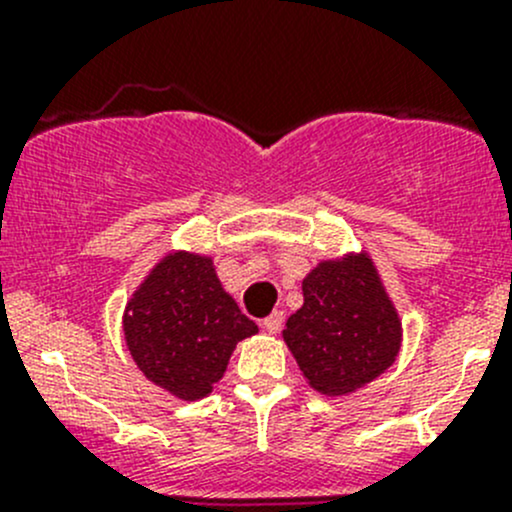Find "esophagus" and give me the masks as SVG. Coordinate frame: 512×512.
Listing matches in <instances>:
<instances>
[{
    "instance_id": "1",
    "label": "esophagus",
    "mask_w": 512,
    "mask_h": 512,
    "mask_svg": "<svg viewBox=\"0 0 512 512\" xmlns=\"http://www.w3.org/2000/svg\"><path fill=\"white\" fill-rule=\"evenodd\" d=\"M282 322H285V314L272 312L270 317L262 319V329H265V332H270V334H277L282 329Z\"/></svg>"
}]
</instances>
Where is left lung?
Segmentation results:
<instances>
[{
    "label": "left lung",
    "mask_w": 512,
    "mask_h": 512,
    "mask_svg": "<svg viewBox=\"0 0 512 512\" xmlns=\"http://www.w3.org/2000/svg\"><path fill=\"white\" fill-rule=\"evenodd\" d=\"M302 292L304 304L287 319L285 342L314 389L349 394L394 364L401 324L369 257L322 262Z\"/></svg>",
    "instance_id": "1"
}]
</instances>
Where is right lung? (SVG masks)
Segmentation results:
<instances>
[{
  "label": "right lung",
  "mask_w": 512,
  "mask_h": 512,
  "mask_svg": "<svg viewBox=\"0 0 512 512\" xmlns=\"http://www.w3.org/2000/svg\"><path fill=\"white\" fill-rule=\"evenodd\" d=\"M123 332L153 384L195 401L223 379L235 344L252 337L257 324L223 292L213 260L175 252L133 294Z\"/></svg>",
  "instance_id": "obj_1"
}]
</instances>
